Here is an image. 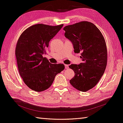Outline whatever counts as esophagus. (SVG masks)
I'll list each match as a JSON object with an SVG mask.
<instances>
[{"instance_id": "esophagus-1", "label": "esophagus", "mask_w": 123, "mask_h": 123, "mask_svg": "<svg viewBox=\"0 0 123 123\" xmlns=\"http://www.w3.org/2000/svg\"><path fill=\"white\" fill-rule=\"evenodd\" d=\"M65 69H68V65L65 64Z\"/></svg>"}]
</instances>
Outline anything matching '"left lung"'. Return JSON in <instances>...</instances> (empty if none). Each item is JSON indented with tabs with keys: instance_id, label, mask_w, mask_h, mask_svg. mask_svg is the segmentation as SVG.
I'll return each mask as SVG.
<instances>
[{
	"instance_id": "1",
	"label": "left lung",
	"mask_w": 123,
	"mask_h": 123,
	"mask_svg": "<svg viewBox=\"0 0 123 123\" xmlns=\"http://www.w3.org/2000/svg\"><path fill=\"white\" fill-rule=\"evenodd\" d=\"M65 37L73 44L74 52H81L82 63L71 64L69 67L74 73L70 80L74 88L86 92L97 85L107 65V51L105 41L94 24L81 21L64 28Z\"/></svg>"
}]
</instances>
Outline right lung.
I'll list each match as a JSON object with an SVG mask.
<instances>
[{"label": "right lung", "mask_w": 123, "mask_h": 123, "mask_svg": "<svg viewBox=\"0 0 123 123\" xmlns=\"http://www.w3.org/2000/svg\"><path fill=\"white\" fill-rule=\"evenodd\" d=\"M62 26L63 24L56 26L35 25L25 30L18 40L15 54L20 75L32 90L41 92L47 89L57 74L64 69V64H52L43 57L50 40Z\"/></svg>", "instance_id": "obj_1"}]
</instances>
